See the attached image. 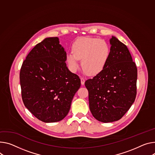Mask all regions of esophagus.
<instances>
[{
	"label": "esophagus",
	"mask_w": 155,
	"mask_h": 155,
	"mask_svg": "<svg viewBox=\"0 0 155 155\" xmlns=\"http://www.w3.org/2000/svg\"><path fill=\"white\" fill-rule=\"evenodd\" d=\"M81 85H84V84H85V78H81Z\"/></svg>",
	"instance_id": "obj_1"
}]
</instances>
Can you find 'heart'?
Returning <instances> with one entry per match:
<instances>
[{
    "label": "heart",
    "instance_id": "heart-1",
    "mask_svg": "<svg viewBox=\"0 0 155 155\" xmlns=\"http://www.w3.org/2000/svg\"><path fill=\"white\" fill-rule=\"evenodd\" d=\"M72 51L66 55L68 67L73 72L79 68L78 59L87 74L95 75L101 72L109 60L110 50L106 41L90 38L77 39L72 46Z\"/></svg>",
    "mask_w": 155,
    "mask_h": 155
}]
</instances>
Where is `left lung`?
Segmentation results:
<instances>
[{"instance_id": "obj_1", "label": "left lung", "mask_w": 155, "mask_h": 155, "mask_svg": "<svg viewBox=\"0 0 155 155\" xmlns=\"http://www.w3.org/2000/svg\"><path fill=\"white\" fill-rule=\"evenodd\" d=\"M109 42L110 53L107 64L85 83L91 114L104 123L121 119L137 94V68L127 47L115 36Z\"/></svg>"}]
</instances>
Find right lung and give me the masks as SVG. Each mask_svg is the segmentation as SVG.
I'll list each match as a JSON object with an SVG mask.
<instances>
[{
  "label": "right lung",
  "mask_w": 155,
  "mask_h": 155,
  "mask_svg": "<svg viewBox=\"0 0 155 155\" xmlns=\"http://www.w3.org/2000/svg\"><path fill=\"white\" fill-rule=\"evenodd\" d=\"M66 55L59 38H46L28 54L20 70L23 103L44 122L62 120L81 85L79 77L67 67Z\"/></svg>",
  "instance_id": "right-lung-1"
}]
</instances>
